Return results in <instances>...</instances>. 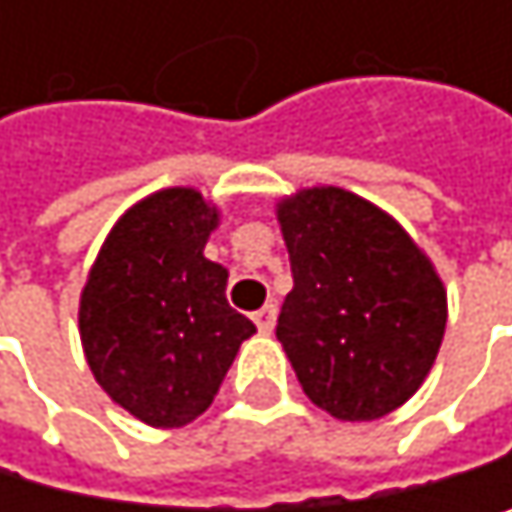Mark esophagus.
<instances>
[{"instance_id":"esophagus-1","label":"esophagus","mask_w":512,"mask_h":512,"mask_svg":"<svg viewBox=\"0 0 512 512\" xmlns=\"http://www.w3.org/2000/svg\"><path fill=\"white\" fill-rule=\"evenodd\" d=\"M254 325H258V331L270 334L273 325H276V304H267V307H261L258 313H254Z\"/></svg>"}]
</instances>
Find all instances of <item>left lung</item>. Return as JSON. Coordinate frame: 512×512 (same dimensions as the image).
<instances>
[{"instance_id":"1","label":"left lung","mask_w":512,"mask_h":512,"mask_svg":"<svg viewBox=\"0 0 512 512\" xmlns=\"http://www.w3.org/2000/svg\"><path fill=\"white\" fill-rule=\"evenodd\" d=\"M294 288L276 338L304 393L338 421H375L408 402L436 362L445 288L387 211L341 187L276 208Z\"/></svg>"}]
</instances>
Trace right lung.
Returning a JSON list of instances; mask_svg holds the SVG:
<instances>
[{
	"instance_id": "right-lung-1",
	"label": "right lung",
	"mask_w": 512,
	"mask_h": 512,
	"mask_svg": "<svg viewBox=\"0 0 512 512\" xmlns=\"http://www.w3.org/2000/svg\"><path fill=\"white\" fill-rule=\"evenodd\" d=\"M218 208L171 187L110 230L79 301L94 381L150 427H184L218 396L254 322L227 304V270L205 258Z\"/></svg>"
}]
</instances>
